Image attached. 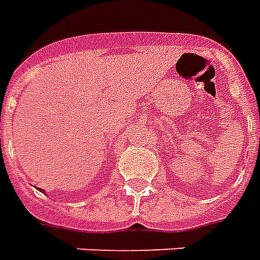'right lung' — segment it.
<instances>
[{"label": "right lung", "mask_w": 260, "mask_h": 260, "mask_svg": "<svg viewBox=\"0 0 260 260\" xmlns=\"http://www.w3.org/2000/svg\"><path fill=\"white\" fill-rule=\"evenodd\" d=\"M38 190H41V189H38ZM41 191H44V190H41Z\"/></svg>", "instance_id": "right-lung-1"}]
</instances>
